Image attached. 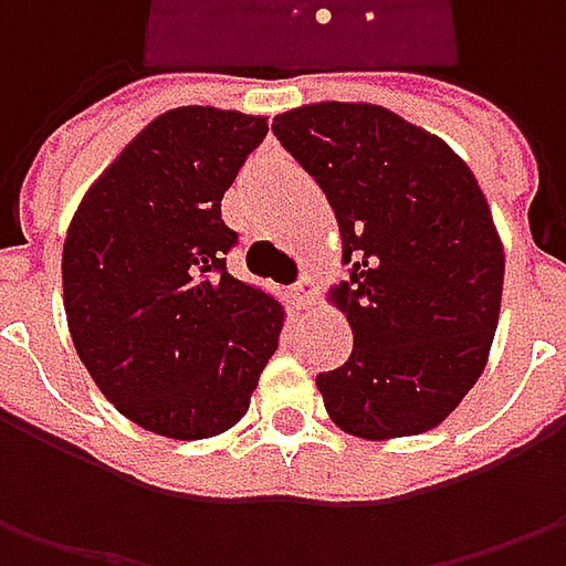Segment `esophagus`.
I'll list each match as a JSON object with an SVG mask.
<instances>
[{
	"label": "esophagus",
	"mask_w": 566,
	"mask_h": 566,
	"mask_svg": "<svg viewBox=\"0 0 566 566\" xmlns=\"http://www.w3.org/2000/svg\"><path fill=\"white\" fill-rule=\"evenodd\" d=\"M317 293H321V276L317 273H302V280L293 286L298 308H312L317 302Z\"/></svg>",
	"instance_id": "34e87169"
}]
</instances>
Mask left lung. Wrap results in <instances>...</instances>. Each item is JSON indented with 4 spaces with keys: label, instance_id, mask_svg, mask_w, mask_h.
Masks as SVG:
<instances>
[{
    "label": "left lung",
    "instance_id": "8db88e82",
    "mask_svg": "<svg viewBox=\"0 0 566 566\" xmlns=\"http://www.w3.org/2000/svg\"><path fill=\"white\" fill-rule=\"evenodd\" d=\"M273 135L324 188L343 235L337 308L353 356L317 375L327 416L365 441L441 424L485 371L504 249L489 201L441 138L375 103H312Z\"/></svg>",
    "mask_w": 566,
    "mask_h": 566
}]
</instances>
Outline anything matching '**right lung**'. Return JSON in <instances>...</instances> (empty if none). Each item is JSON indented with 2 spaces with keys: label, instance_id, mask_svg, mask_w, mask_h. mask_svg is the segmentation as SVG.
Listing matches in <instances>:
<instances>
[{
  "label": "right lung",
  "instance_id": "add662e5",
  "mask_svg": "<svg viewBox=\"0 0 566 566\" xmlns=\"http://www.w3.org/2000/svg\"><path fill=\"white\" fill-rule=\"evenodd\" d=\"M268 119L179 106L142 128L77 205L62 249L77 359L125 419L176 441L249 412L283 305L227 271L220 201Z\"/></svg>",
  "mask_w": 566,
  "mask_h": 566
}]
</instances>
